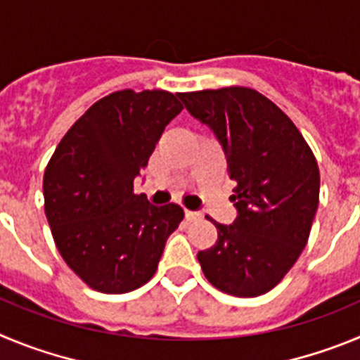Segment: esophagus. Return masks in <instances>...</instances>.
Returning <instances> with one entry per match:
<instances>
[{
    "label": "esophagus",
    "instance_id": "34e87169",
    "mask_svg": "<svg viewBox=\"0 0 360 360\" xmlns=\"http://www.w3.org/2000/svg\"><path fill=\"white\" fill-rule=\"evenodd\" d=\"M184 217H186L188 222H193V220H199L202 215L197 212H192V210H184Z\"/></svg>",
    "mask_w": 360,
    "mask_h": 360
}]
</instances>
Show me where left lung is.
<instances>
[{
    "label": "left lung",
    "mask_w": 360,
    "mask_h": 360,
    "mask_svg": "<svg viewBox=\"0 0 360 360\" xmlns=\"http://www.w3.org/2000/svg\"><path fill=\"white\" fill-rule=\"evenodd\" d=\"M190 115L210 125L236 183L231 226L213 222L217 242L197 252L215 289L255 297L274 289L309 242L319 204L312 148L276 103L251 87L179 93Z\"/></svg>",
    "instance_id": "left-lung-1"
}]
</instances>
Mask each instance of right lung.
I'll use <instances>...</instances> for the list:
<instances>
[{"mask_svg":"<svg viewBox=\"0 0 360 360\" xmlns=\"http://www.w3.org/2000/svg\"><path fill=\"white\" fill-rule=\"evenodd\" d=\"M183 111L174 93L122 89L87 109L44 170V212L60 257L93 290L124 294L156 273L165 242L184 213L134 193L170 120Z\"/></svg>","mask_w":360,"mask_h":360,"instance_id":"obj_1","label":"right lung"}]
</instances>
